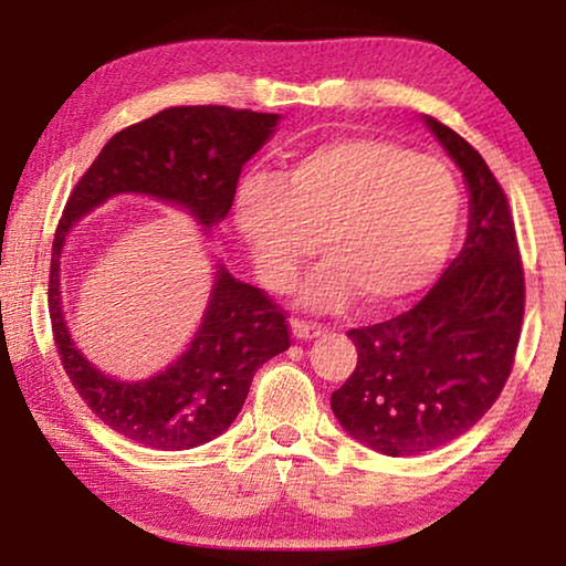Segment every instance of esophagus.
<instances>
[{
    "label": "esophagus",
    "instance_id": "1",
    "mask_svg": "<svg viewBox=\"0 0 566 566\" xmlns=\"http://www.w3.org/2000/svg\"><path fill=\"white\" fill-rule=\"evenodd\" d=\"M291 332H293V337H298V339H312V337L324 335V327L316 322L291 319Z\"/></svg>",
    "mask_w": 566,
    "mask_h": 566
}]
</instances>
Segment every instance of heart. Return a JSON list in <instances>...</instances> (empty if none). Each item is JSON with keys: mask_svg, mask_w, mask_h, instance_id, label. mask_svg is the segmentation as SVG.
<instances>
[{"mask_svg": "<svg viewBox=\"0 0 566 566\" xmlns=\"http://www.w3.org/2000/svg\"><path fill=\"white\" fill-rule=\"evenodd\" d=\"M234 219L275 289H289L322 239L329 262L308 283V304L339 306L358 293L363 304L386 306L412 296L443 265L459 223V185L428 154L343 138L298 157L281 185L247 180Z\"/></svg>", "mask_w": 566, "mask_h": 566, "instance_id": "heart-1", "label": "heart"}]
</instances>
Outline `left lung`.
<instances>
[{"label":"left lung","mask_w":566,"mask_h":566,"mask_svg":"<svg viewBox=\"0 0 566 566\" xmlns=\"http://www.w3.org/2000/svg\"><path fill=\"white\" fill-rule=\"evenodd\" d=\"M469 185L463 250L409 312L350 329L358 363L332 412L384 455H420L482 420L513 370L525 277L505 190L474 146L424 118Z\"/></svg>","instance_id":"1"}]
</instances>
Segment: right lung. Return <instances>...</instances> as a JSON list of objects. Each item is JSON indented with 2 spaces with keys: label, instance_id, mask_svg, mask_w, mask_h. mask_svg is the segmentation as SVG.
<instances>
[{
  "label": "right lung",
  "instance_id": "obj_1",
  "mask_svg": "<svg viewBox=\"0 0 566 566\" xmlns=\"http://www.w3.org/2000/svg\"><path fill=\"white\" fill-rule=\"evenodd\" d=\"M275 113L227 105L167 107L123 128L74 185L51 250L49 312L69 381L92 412L128 440L185 451L237 420L262 363L291 347L285 312L262 289L219 268L203 324L188 350L146 381H115L76 350L61 312V250L74 221L118 192L177 203L213 227L229 213L244 161L275 130Z\"/></svg>",
  "mask_w": 566,
  "mask_h": 566
}]
</instances>
